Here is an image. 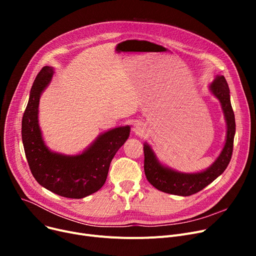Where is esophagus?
Returning a JSON list of instances; mask_svg holds the SVG:
<instances>
[{
    "instance_id": "34e87169",
    "label": "esophagus",
    "mask_w": 256,
    "mask_h": 256,
    "mask_svg": "<svg viewBox=\"0 0 256 256\" xmlns=\"http://www.w3.org/2000/svg\"><path fill=\"white\" fill-rule=\"evenodd\" d=\"M132 132H135L136 135H143L144 126L142 124H140V122L135 124H134V126H132Z\"/></svg>"
}]
</instances>
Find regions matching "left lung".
<instances>
[{
  "label": "left lung",
  "mask_w": 256,
  "mask_h": 256,
  "mask_svg": "<svg viewBox=\"0 0 256 256\" xmlns=\"http://www.w3.org/2000/svg\"><path fill=\"white\" fill-rule=\"evenodd\" d=\"M210 92L222 106L226 121V141L217 160L204 171L182 173L170 169L158 162L152 147L144 143V172L148 180L158 190L178 196H190L201 191L224 172L230 162L236 134L234 113L230 102V87L224 76H217L210 85Z\"/></svg>",
  "instance_id": "8db88e82"
}]
</instances>
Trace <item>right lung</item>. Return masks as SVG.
I'll list each match as a JSON object with an SVG mask.
<instances>
[{
	"label": "right lung",
	"mask_w": 256,
	"mask_h": 256,
	"mask_svg": "<svg viewBox=\"0 0 256 256\" xmlns=\"http://www.w3.org/2000/svg\"><path fill=\"white\" fill-rule=\"evenodd\" d=\"M54 68L42 67L30 91L22 121V139L26 160L37 182L57 195L80 199L104 186L111 160L130 136V126H119L100 135L87 150L76 156L50 152L38 124L39 100L50 83Z\"/></svg>",
	"instance_id": "right-lung-1"
}]
</instances>
